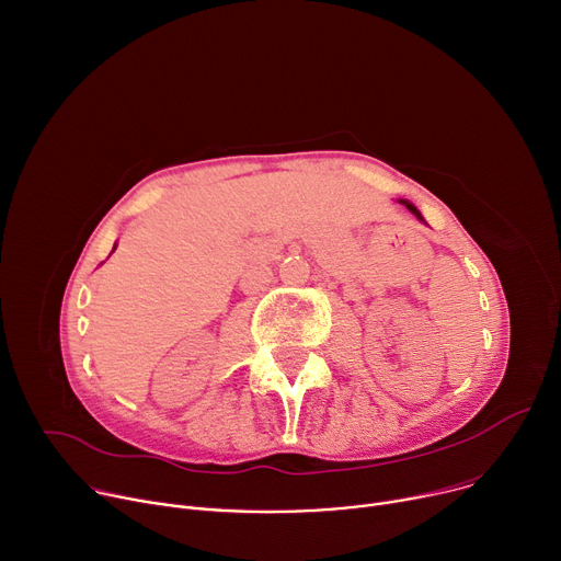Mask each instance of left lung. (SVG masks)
I'll use <instances>...</instances> for the list:
<instances>
[{
	"mask_svg": "<svg viewBox=\"0 0 561 561\" xmlns=\"http://www.w3.org/2000/svg\"><path fill=\"white\" fill-rule=\"evenodd\" d=\"M399 203H401V205H405V207H408V211H413L422 222H426V220H424V216L420 214V209H417L413 203H410V201H403V198H399Z\"/></svg>",
	"mask_w": 561,
	"mask_h": 561,
	"instance_id": "left-lung-1",
	"label": "left lung"
}]
</instances>
